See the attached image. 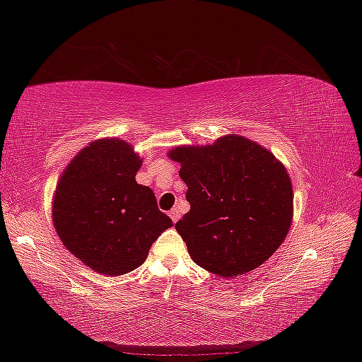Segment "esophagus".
<instances>
[{
    "label": "esophagus",
    "mask_w": 362,
    "mask_h": 362,
    "mask_svg": "<svg viewBox=\"0 0 362 362\" xmlns=\"http://www.w3.org/2000/svg\"><path fill=\"white\" fill-rule=\"evenodd\" d=\"M169 216H170V218H173V222L175 223V222H177V220H179V218H180V211H179V209H177V207H174V209L169 212Z\"/></svg>",
    "instance_id": "34e87169"
}]
</instances>
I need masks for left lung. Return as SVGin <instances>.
I'll use <instances>...</instances> for the list:
<instances>
[{
    "instance_id": "1",
    "label": "left lung",
    "mask_w": 362,
    "mask_h": 362,
    "mask_svg": "<svg viewBox=\"0 0 362 362\" xmlns=\"http://www.w3.org/2000/svg\"><path fill=\"white\" fill-rule=\"evenodd\" d=\"M189 211L175 223L196 265L231 278L265 263L286 240L293 192L283 163L243 136L169 151Z\"/></svg>"
}]
</instances>
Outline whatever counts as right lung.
<instances>
[{
    "label": "right lung",
    "instance_id": "1",
    "mask_svg": "<svg viewBox=\"0 0 362 362\" xmlns=\"http://www.w3.org/2000/svg\"><path fill=\"white\" fill-rule=\"evenodd\" d=\"M142 159L129 142H90L64 170L52 203L56 231L94 272L118 276L142 265L151 244L173 226L151 188L136 182Z\"/></svg>",
    "mask_w": 362,
    "mask_h": 362
}]
</instances>
